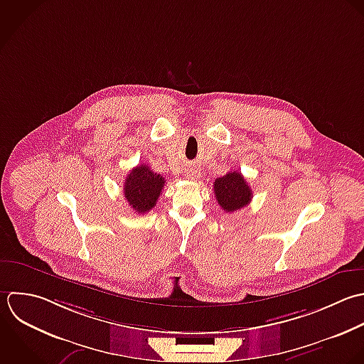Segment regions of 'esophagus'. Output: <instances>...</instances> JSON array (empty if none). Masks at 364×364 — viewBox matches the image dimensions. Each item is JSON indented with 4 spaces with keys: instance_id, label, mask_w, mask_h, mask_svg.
<instances>
[{
    "instance_id": "34e87169",
    "label": "esophagus",
    "mask_w": 364,
    "mask_h": 364,
    "mask_svg": "<svg viewBox=\"0 0 364 364\" xmlns=\"http://www.w3.org/2000/svg\"><path fill=\"white\" fill-rule=\"evenodd\" d=\"M186 176H187L188 180H193V181H196L197 178H200V173H198L196 168H188V170L186 171Z\"/></svg>"
}]
</instances>
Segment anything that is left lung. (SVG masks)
I'll return each instance as SVG.
<instances>
[{
  "label": "left lung",
  "instance_id": "1",
  "mask_svg": "<svg viewBox=\"0 0 364 364\" xmlns=\"http://www.w3.org/2000/svg\"><path fill=\"white\" fill-rule=\"evenodd\" d=\"M214 194L220 207L227 213H234L248 205L252 190L238 171H231L214 181Z\"/></svg>",
  "mask_w": 364,
  "mask_h": 364
}]
</instances>
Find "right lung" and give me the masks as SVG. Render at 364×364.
Listing matches in <instances>:
<instances>
[{
  "instance_id": "1",
  "label": "right lung",
  "mask_w": 364,
  "mask_h": 364,
  "mask_svg": "<svg viewBox=\"0 0 364 364\" xmlns=\"http://www.w3.org/2000/svg\"><path fill=\"white\" fill-rule=\"evenodd\" d=\"M164 178L146 164L134 167L124 180V198L139 214L149 213L157 203L164 187Z\"/></svg>"
}]
</instances>
